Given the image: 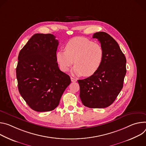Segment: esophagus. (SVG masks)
I'll use <instances>...</instances> for the list:
<instances>
[{"instance_id":"esophagus-1","label":"esophagus","mask_w":146,"mask_h":146,"mask_svg":"<svg viewBox=\"0 0 146 146\" xmlns=\"http://www.w3.org/2000/svg\"><path fill=\"white\" fill-rule=\"evenodd\" d=\"M71 82H75L77 80L76 79H75L74 78H72V77H71Z\"/></svg>"}]
</instances>
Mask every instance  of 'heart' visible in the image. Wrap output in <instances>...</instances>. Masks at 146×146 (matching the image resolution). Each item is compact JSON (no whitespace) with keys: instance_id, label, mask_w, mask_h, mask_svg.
Listing matches in <instances>:
<instances>
[{"instance_id":"1","label":"heart","mask_w":146,"mask_h":146,"mask_svg":"<svg viewBox=\"0 0 146 146\" xmlns=\"http://www.w3.org/2000/svg\"><path fill=\"white\" fill-rule=\"evenodd\" d=\"M65 50H59L56 54V61L63 72L68 71L74 61L73 74L90 76L98 71L103 62L104 51L101 44L85 38L70 39L65 46Z\"/></svg>"}]
</instances>
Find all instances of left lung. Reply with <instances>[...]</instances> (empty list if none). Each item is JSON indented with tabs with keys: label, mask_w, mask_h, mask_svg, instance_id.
Returning <instances> with one entry per match:
<instances>
[{
	"label": "left lung",
	"mask_w": 146,
	"mask_h": 146,
	"mask_svg": "<svg viewBox=\"0 0 146 146\" xmlns=\"http://www.w3.org/2000/svg\"><path fill=\"white\" fill-rule=\"evenodd\" d=\"M93 38L101 43L104 58L94 75L78 80L79 96L85 106L102 108L112 104L123 88L126 60L118 43L106 32H96Z\"/></svg>",
	"instance_id": "obj_1"
}]
</instances>
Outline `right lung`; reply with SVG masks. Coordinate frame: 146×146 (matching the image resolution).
I'll use <instances>...</instances> for the list:
<instances>
[{"instance_id":"right-lung-1","label":"right lung","mask_w":146,"mask_h":146,"mask_svg":"<svg viewBox=\"0 0 146 146\" xmlns=\"http://www.w3.org/2000/svg\"><path fill=\"white\" fill-rule=\"evenodd\" d=\"M58 45L53 35L36 34L19 54V90L29 107L38 112L54 110L71 83L70 76L60 71L56 61Z\"/></svg>"}]
</instances>
